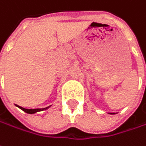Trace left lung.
I'll list each match as a JSON object with an SVG mask.
<instances>
[{"label": "left lung", "mask_w": 146, "mask_h": 146, "mask_svg": "<svg viewBox=\"0 0 146 146\" xmlns=\"http://www.w3.org/2000/svg\"><path fill=\"white\" fill-rule=\"evenodd\" d=\"M110 113V114H113V113Z\"/></svg>", "instance_id": "left-lung-1"}]
</instances>
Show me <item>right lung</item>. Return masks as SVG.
Instances as JSON below:
<instances>
[{
	"mask_svg": "<svg viewBox=\"0 0 146 146\" xmlns=\"http://www.w3.org/2000/svg\"><path fill=\"white\" fill-rule=\"evenodd\" d=\"M18 108H20L21 110H22L24 112L27 113H31V114H33V113H35L36 112H40V111H42V110H47L48 108H50L51 107V105L50 106H48V107H46V108H44V109H30V110H28V109H25V108H22V107H21L19 105H17Z\"/></svg>",
	"mask_w": 146,
	"mask_h": 146,
	"instance_id": "right-lung-1",
	"label": "right lung"
}]
</instances>
